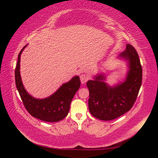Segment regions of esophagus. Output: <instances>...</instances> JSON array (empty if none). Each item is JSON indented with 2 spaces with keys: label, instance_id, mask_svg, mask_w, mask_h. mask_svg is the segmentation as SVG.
I'll list each match as a JSON object with an SVG mask.
<instances>
[{
  "label": "esophagus",
  "instance_id": "esophagus-1",
  "mask_svg": "<svg viewBox=\"0 0 158 158\" xmlns=\"http://www.w3.org/2000/svg\"><path fill=\"white\" fill-rule=\"evenodd\" d=\"M80 78L81 83H82V84H84V83H85V82H86V81L88 80V76H87L86 74H81V75H80Z\"/></svg>",
  "mask_w": 158,
  "mask_h": 158
}]
</instances>
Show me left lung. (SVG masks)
Listing matches in <instances>:
<instances>
[{
  "instance_id": "1",
  "label": "left lung",
  "mask_w": 158,
  "mask_h": 158,
  "mask_svg": "<svg viewBox=\"0 0 158 158\" xmlns=\"http://www.w3.org/2000/svg\"><path fill=\"white\" fill-rule=\"evenodd\" d=\"M120 56L128 60L129 70L125 82L114 88L104 82L105 77L97 76L89 80L88 107L91 114L102 121H111L128 112L135 104L141 87L142 68L138 52L130 44Z\"/></svg>"
}]
</instances>
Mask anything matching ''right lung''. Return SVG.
Returning <instances> with one entry per match:
<instances>
[{
    "mask_svg": "<svg viewBox=\"0 0 158 158\" xmlns=\"http://www.w3.org/2000/svg\"><path fill=\"white\" fill-rule=\"evenodd\" d=\"M26 47L19 52L15 69L16 85L23 106L33 117L45 122L59 121L67 116L69 112L72 99L80 86L79 76H74L49 98L43 99L33 98L23 88L20 74V55Z\"/></svg>",
    "mask_w": 158,
    "mask_h": 158,
    "instance_id": "add662e5",
    "label": "right lung"
}]
</instances>
